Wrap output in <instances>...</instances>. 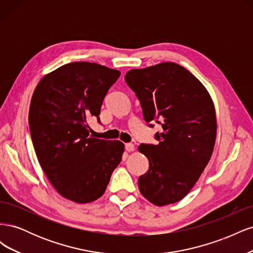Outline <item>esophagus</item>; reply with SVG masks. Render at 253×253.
Listing matches in <instances>:
<instances>
[{
    "mask_svg": "<svg viewBox=\"0 0 253 253\" xmlns=\"http://www.w3.org/2000/svg\"><path fill=\"white\" fill-rule=\"evenodd\" d=\"M126 150L127 152H133L135 150V145L133 143H126Z\"/></svg>",
    "mask_w": 253,
    "mask_h": 253,
    "instance_id": "esophagus-1",
    "label": "esophagus"
}]
</instances>
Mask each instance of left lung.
I'll return each instance as SVG.
<instances>
[{
	"label": "left lung",
	"mask_w": 253,
	"mask_h": 253,
	"mask_svg": "<svg viewBox=\"0 0 253 253\" xmlns=\"http://www.w3.org/2000/svg\"><path fill=\"white\" fill-rule=\"evenodd\" d=\"M125 79L145 122L156 120L163 127L155 134L157 144L138 147L149 159V170L138 179L140 193L155 206L179 202L200 178L215 144L211 96L195 76L173 62L131 70Z\"/></svg>",
	"instance_id": "8db88e82"
}]
</instances>
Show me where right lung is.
<instances>
[{
	"label": "right lung",
	"instance_id": "1",
	"mask_svg": "<svg viewBox=\"0 0 253 253\" xmlns=\"http://www.w3.org/2000/svg\"><path fill=\"white\" fill-rule=\"evenodd\" d=\"M120 72L73 62L45 75L29 106V129L39 164L60 195L78 204L101 197L121 162L125 144L89 135L103 99Z\"/></svg>",
	"mask_w": 253,
	"mask_h": 253
}]
</instances>
